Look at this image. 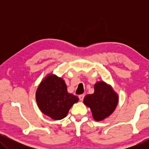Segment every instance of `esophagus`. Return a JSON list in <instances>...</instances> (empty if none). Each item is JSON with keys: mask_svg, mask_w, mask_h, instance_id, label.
I'll return each instance as SVG.
<instances>
[{"mask_svg": "<svg viewBox=\"0 0 149 149\" xmlns=\"http://www.w3.org/2000/svg\"><path fill=\"white\" fill-rule=\"evenodd\" d=\"M84 97H85V94H81V95H79V98L81 101L83 100V99H84Z\"/></svg>", "mask_w": 149, "mask_h": 149, "instance_id": "34e87169", "label": "esophagus"}]
</instances>
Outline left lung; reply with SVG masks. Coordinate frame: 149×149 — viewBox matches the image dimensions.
Segmentation results:
<instances>
[{"instance_id": "left-lung-1", "label": "left lung", "mask_w": 149, "mask_h": 149, "mask_svg": "<svg viewBox=\"0 0 149 149\" xmlns=\"http://www.w3.org/2000/svg\"><path fill=\"white\" fill-rule=\"evenodd\" d=\"M118 95L113 88L100 81L94 85V93L86 95L83 102L91 109L93 119L100 121L109 117L118 103Z\"/></svg>"}]
</instances>
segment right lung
<instances>
[{
    "label": "right lung",
    "instance_id": "add662e5",
    "mask_svg": "<svg viewBox=\"0 0 149 149\" xmlns=\"http://www.w3.org/2000/svg\"><path fill=\"white\" fill-rule=\"evenodd\" d=\"M36 100L42 113L54 120H60L66 117L69 110L79 98L68 93L62 79L49 74L38 87Z\"/></svg>",
    "mask_w": 149,
    "mask_h": 149
}]
</instances>
